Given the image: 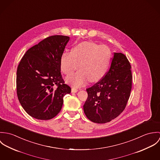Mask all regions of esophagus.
<instances>
[{
  "instance_id": "obj_1",
  "label": "esophagus",
  "mask_w": 160,
  "mask_h": 160,
  "mask_svg": "<svg viewBox=\"0 0 160 160\" xmlns=\"http://www.w3.org/2000/svg\"><path fill=\"white\" fill-rule=\"evenodd\" d=\"M78 91V89H76V88H72L71 89V92L76 93V92H77Z\"/></svg>"
}]
</instances>
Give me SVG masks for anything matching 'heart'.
Segmentation results:
<instances>
[{
	"mask_svg": "<svg viewBox=\"0 0 160 160\" xmlns=\"http://www.w3.org/2000/svg\"><path fill=\"white\" fill-rule=\"evenodd\" d=\"M111 52L107 46L85 41L74 46L71 51H64L60 58L61 71L68 76L65 81L69 84L79 88L92 82L99 81L108 67Z\"/></svg>",
	"mask_w": 160,
	"mask_h": 160,
	"instance_id": "heart-1",
	"label": "heart"
}]
</instances>
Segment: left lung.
<instances>
[{"label": "left lung", "instance_id": "obj_1", "mask_svg": "<svg viewBox=\"0 0 160 160\" xmlns=\"http://www.w3.org/2000/svg\"><path fill=\"white\" fill-rule=\"evenodd\" d=\"M131 66L122 53H113L111 66L98 82L86 89L83 106L87 118L95 123L114 119L124 110L132 88Z\"/></svg>", "mask_w": 160, "mask_h": 160}]
</instances>
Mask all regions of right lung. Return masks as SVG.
Returning a JSON list of instances; mask_svg holds the SVG:
<instances>
[{
	"instance_id": "obj_1",
	"label": "right lung",
	"mask_w": 160,
	"mask_h": 160,
	"mask_svg": "<svg viewBox=\"0 0 160 160\" xmlns=\"http://www.w3.org/2000/svg\"><path fill=\"white\" fill-rule=\"evenodd\" d=\"M68 36L47 38L27 50L17 72V92L25 112L38 119L48 120L60 112L63 97L71 92L60 73V58ZM54 85L58 88H53Z\"/></svg>"
}]
</instances>
